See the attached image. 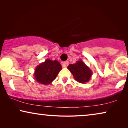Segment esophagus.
I'll use <instances>...</instances> for the list:
<instances>
[{
  "mask_svg": "<svg viewBox=\"0 0 128 128\" xmlns=\"http://www.w3.org/2000/svg\"><path fill=\"white\" fill-rule=\"evenodd\" d=\"M68 64H69V62H68V61H65V62L63 63V66H64V67H66V66Z\"/></svg>",
  "mask_w": 128,
  "mask_h": 128,
  "instance_id": "esophagus-1",
  "label": "esophagus"
}]
</instances>
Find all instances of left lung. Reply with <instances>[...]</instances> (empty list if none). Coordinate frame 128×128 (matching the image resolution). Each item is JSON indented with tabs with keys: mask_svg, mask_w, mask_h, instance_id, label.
<instances>
[{
	"mask_svg": "<svg viewBox=\"0 0 128 128\" xmlns=\"http://www.w3.org/2000/svg\"><path fill=\"white\" fill-rule=\"evenodd\" d=\"M68 69L72 73L74 79L80 83H85L90 80L92 71L82 60H78L74 64H70Z\"/></svg>",
	"mask_w": 128,
	"mask_h": 128,
	"instance_id": "8db88e82",
	"label": "left lung"
}]
</instances>
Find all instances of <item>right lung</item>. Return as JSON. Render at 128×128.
<instances>
[{
  "instance_id": "1",
  "label": "right lung",
  "mask_w": 128,
  "mask_h": 128,
  "mask_svg": "<svg viewBox=\"0 0 128 128\" xmlns=\"http://www.w3.org/2000/svg\"><path fill=\"white\" fill-rule=\"evenodd\" d=\"M62 70V66L56 60L46 59L36 66L34 73L35 79L40 84L48 85L56 78L58 74Z\"/></svg>"
}]
</instances>
